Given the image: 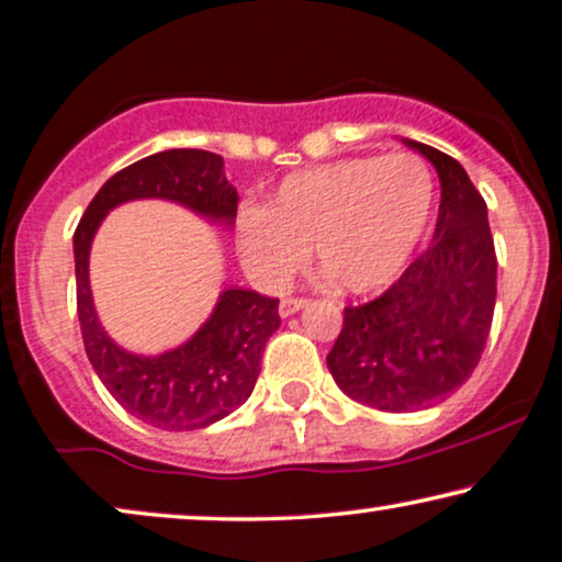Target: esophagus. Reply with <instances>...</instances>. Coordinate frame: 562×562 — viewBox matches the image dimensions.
<instances>
[{"label": "esophagus", "mask_w": 562, "mask_h": 562, "mask_svg": "<svg viewBox=\"0 0 562 562\" xmlns=\"http://www.w3.org/2000/svg\"><path fill=\"white\" fill-rule=\"evenodd\" d=\"M306 303H308L306 299H285L280 303V314L282 316H293L295 311H301L303 306H306Z\"/></svg>", "instance_id": "esophagus-1"}]
</instances>
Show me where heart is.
I'll return each instance as SVG.
<instances>
[{
    "mask_svg": "<svg viewBox=\"0 0 562 562\" xmlns=\"http://www.w3.org/2000/svg\"><path fill=\"white\" fill-rule=\"evenodd\" d=\"M435 204V178L416 154L340 159L288 175L267 206L238 214V254L261 285H282L308 248L348 293L387 285L414 254Z\"/></svg>",
    "mask_w": 562,
    "mask_h": 562,
    "instance_id": "obj_1",
    "label": "heart"
}]
</instances>
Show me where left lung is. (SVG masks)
I'll use <instances>...</instances> for the list:
<instances>
[{
  "label": "left lung",
  "mask_w": 562,
  "mask_h": 562,
  "mask_svg": "<svg viewBox=\"0 0 562 562\" xmlns=\"http://www.w3.org/2000/svg\"><path fill=\"white\" fill-rule=\"evenodd\" d=\"M439 175L431 246L380 299L348 306L327 356L337 387L371 408L422 411L456 392L484 353L497 256L482 193L456 159L403 138Z\"/></svg>",
  "instance_id": "1"
}]
</instances>
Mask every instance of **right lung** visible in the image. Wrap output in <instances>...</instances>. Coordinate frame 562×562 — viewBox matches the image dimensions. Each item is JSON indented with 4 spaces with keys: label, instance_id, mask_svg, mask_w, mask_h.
<instances>
[{
    "label": "right lung",
    "instance_id": "right-lung-1",
    "mask_svg": "<svg viewBox=\"0 0 562 562\" xmlns=\"http://www.w3.org/2000/svg\"><path fill=\"white\" fill-rule=\"evenodd\" d=\"M135 199L175 201L229 227L238 214V191L227 182L220 154L167 148L112 175L72 235L80 333L99 380L127 414L151 427L204 429L251 397L263 346L280 327V301L254 290L227 288L188 342L159 356L127 353L99 324L88 285V251L106 212Z\"/></svg>",
    "mask_w": 562,
    "mask_h": 562
}]
</instances>
